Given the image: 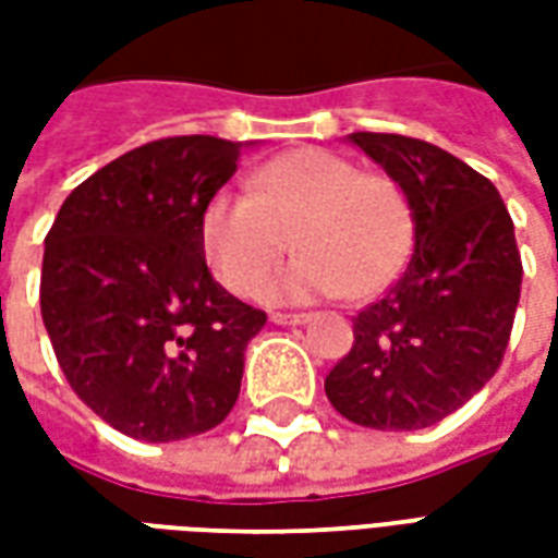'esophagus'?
<instances>
[{
	"label": "esophagus",
	"mask_w": 558,
	"mask_h": 558,
	"mask_svg": "<svg viewBox=\"0 0 558 558\" xmlns=\"http://www.w3.org/2000/svg\"><path fill=\"white\" fill-rule=\"evenodd\" d=\"M268 319H271L275 326H304L311 316L307 314H271Z\"/></svg>",
	"instance_id": "1"
}]
</instances>
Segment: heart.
<instances>
[{"label": "heart", "instance_id": "heart-1", "mask_svg": "<svg viewBox=\"0 0 558 558\" xmlns=\"http://www.w3.org/2000/svg\"><path fill=\"white\" fill-rule=\"evenodd\" d=\"M196 232L211 275L235 295L263 283L292 235L302 256L259 290L266 302L367 299L410 256L412 208L395 179L364 172L331 148L304 146L263 163L247 194L215 191Z\"/></svg>", "mask_w": 558, "mask_h": 558}]
</instances>
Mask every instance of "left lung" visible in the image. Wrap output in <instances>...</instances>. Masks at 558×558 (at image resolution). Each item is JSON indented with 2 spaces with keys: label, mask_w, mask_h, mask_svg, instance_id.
<instances>
[{
  "label": "left lung",
  "mask_w": 558,
  "mask_h": 558,
  "mask_svg": "<svg viewBox=\"0 0 558 558\" xmlns=\"http://www.w3.org/2000/svg\"><path fill=\"white\" fill-rule=\"evenodd\" d=\"M400 184L412 208L410 266L352 319L355 343L326 376L343 418L421 430L490 383L520 302V251L502 196L451 151L359 131L347 137Z\"/></svg>",
  "instance_id": "8db88e82"
}]
</instances>
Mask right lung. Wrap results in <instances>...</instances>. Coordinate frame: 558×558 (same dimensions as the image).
<instances>
[{
    "label": "right lung",
    "instance_id": "1",
    "mask_svg": "<svg viewBox=\"0 0 558 558\" xmlns=\"http://www.w3.org/2000/svg\"><path fill=\"white\" fill-rule=\"evenodd\" d=\"M244 146L194 134L134 148L77 184L44 239L41 316L59 367L125 436L187 439L239 400L266 314L211 278L196 227Z\"/></svg>",
    "mask_w": 558,
    "mask_h": 558
}]
</instances>
